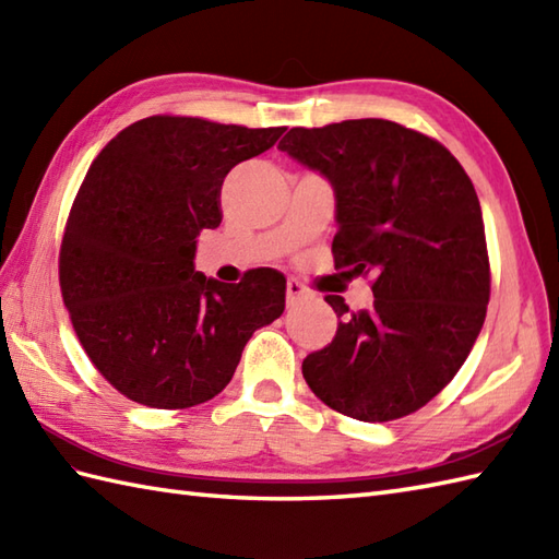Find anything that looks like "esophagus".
<instances>
[{
	"label": "esophagus",
	"mask_w": 559,
	"mask_h": 559,
	"mask_svg": "<svg viewBox=\"0 0 559 559\" xmlns=\"http://www.w3.org/2000/svg\"><path fill=\"white\" fill-rule=\"evenodd\" d=\"M307 295H310V290H307L300 281L288 278V283H286V298H288V305H298L300 300L307 298Z\"/></svg>",
	"instance_id": "34e87169"
}]
</instances>
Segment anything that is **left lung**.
Wrapping results in <instances>:
<instances>
[{
  "label": "left lung",
  "mask_w": 559,
  "mask_h": 559,
  "mask_svg": "<svg viewBox=\"0 0 559 559\" xmlns=\"http://www.w3.org/2000/svg\"><path fill=\"white\" fill-rule=\"evenodd\" d=\"M278 148L334 187L336 269L374 273L370 310L326 295L341 322L305 358V382L355 420L415 413L466 362L488 312L490 261L471 177L439 141L374 117L293 127Z\"/></svg>",
  "instance_id": "left-lung-1"
}]
</instances>
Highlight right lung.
I'll return each instance as SVG.
<instances>
[{
  "label": "right lung",
  "mask_w": 559,
  "mask_h": 559,
  "mask_svg": "<svg viewBox=\"0 0 559 559\" xmlns=\"http://www.w3.org/2000/svg\"><path fill=\"white\" fill-rule=\"evenodd\" d=\"M283 132L156 115L91 163L59 249V286L83 350L127 399L165 411L213 399L254 331L286 310L278 271L252 269L237 286L194 271L197 235L223 218L225 175Z\"/></svg>",
  "instance_id": "right-lung-1"
}]
</instances>
